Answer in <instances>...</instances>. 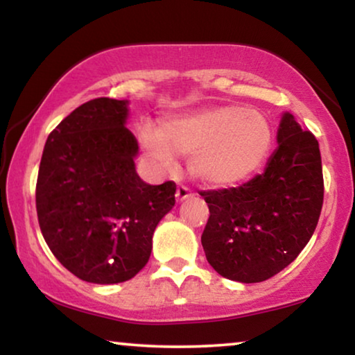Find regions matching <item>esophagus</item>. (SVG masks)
Here are the masks:
<instances>
[{"instance_id": "esophagus-1", "label": "esophagus", "mask_w": 355, "mask_h": 355, "mask_svg": "<svg viewBox=\"0 0 355 355\" xmlns=\"http://www.w3.org/2000/svg\"><path fill=\"white\" fill-rule=\"evenodd\" d=\"M191 196H192V192L189 191V189H187L186 186H179V187L176 189V200H178V202L186 200V198H189Z\"/></svg>"}]
</instances>
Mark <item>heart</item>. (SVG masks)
Here are the masks:
<instances>
[{"instance_id":"1","label":"heart","mask_w":355,"mask_h":355,"mask_svg":"<svg viewBox=\"0 0 355 355\" xmlns=\"http://www.w3.org/2000/svg\"><path fill=\"white\" fill-rule=\"evenodd\" d=\"M139 145L150 162L171 171L176 157H189L187 168L210 187H230L259 171L273 144V129L260 111L239 105H215L168 114L155 125L144 121Z\"/></svg>"}]
</instances>
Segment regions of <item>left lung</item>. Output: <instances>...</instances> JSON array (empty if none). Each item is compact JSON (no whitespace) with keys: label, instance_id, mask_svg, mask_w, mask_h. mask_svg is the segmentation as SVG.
Returning a JSON list of instances; mask_svg holds the SVG:
<instances>
[{"label":"left lung","instance_id":"8db88e82","mask_svg":"<svg viewBox=\"0 0 355 355\" xmlns=\"http://www.w3.org/2000/svg\"><path fill=\"white\" fill-rule=\"evenodd\" d=\"M278 148L265 171L239 187L200 192L210 210L202 234L208 263L239 283L284 270L307 245L323 205L318 140L294 116H281Z\"/></svg>","mask_w":355,"mask_h":355}]
</instances>
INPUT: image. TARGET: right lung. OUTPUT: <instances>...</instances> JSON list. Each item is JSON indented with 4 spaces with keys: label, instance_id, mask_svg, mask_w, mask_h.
<instances>
[{
    "label": "right lung",
    "instance_id": "1",
    "mask_svg": "<svg viewBox=\"0 0 355 355\" xmlns=\"http://www.w3.org/2000/svg\"><path fill=\"white\" fill-rule=\"evenodd\" d=\"M128 118V100H90L43 148L35 193L42 234L60 263L87 283L134 278L176 202L173 181L152 186L135 171L139 144Z\"/></svg>",
    "mask_w": 355,
    "mask_h": 355
}]
</instances>
